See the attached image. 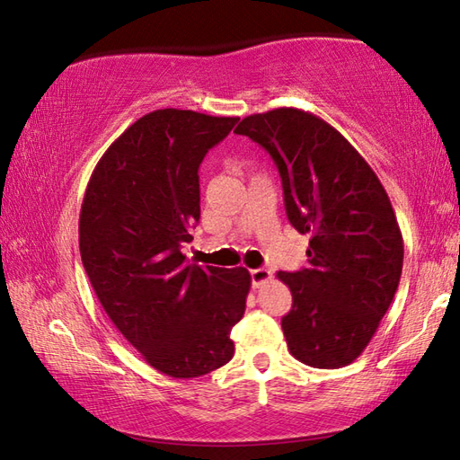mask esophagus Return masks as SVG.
Returning a JSON list of instances; mask_svg holds the SVG:
<instances>
[{
	"mask_svg": "<svg viewBox=\"0 0 460 460\" xmlns=\"http://www.w3.org/2000/svg\"><path fill=\"white\" fill-rule=\"evenodd\" d=\"M269 279H271V271L269 269H251V283H253V287H261L263 283H267Z\"/></svg>",
	"mask_w": 460,
	"mask_h": 460,
	"instance_id": "1",
	"label": "esophagus"
}]
</instances>
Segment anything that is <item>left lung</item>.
Masks as SVG:
<instances>
[{"label":"left lung","instance_id":"obj_1","mask_svg":"<svg viewBox=\"0 0 460 460\" xmlns=\"http://www.w3.org/2000/svg\"><path fill=\"white\" fill-rule=\"evenodd\" d=\"M273 157L293 227L309 235V267L279 271L293 307L281 327L291 355L314 368H341L363 353L397 293L402 235L379 177L321 117L277 107L243 119Z\"/></svg>","mask_w":460,"mask_h":460}]
</instances>
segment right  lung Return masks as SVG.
Listing matches in <instances>:
<instances>
[{
	"label": "right lung",
	"mask_w": 460,
	"mask_h": 460,
	"mask_svg": "<svg viewBox=\"0 0 460 460\" xmlns=\"http://www.w3.org/2000/svg\"><path fill=\"white\" fill-rule=\"evenodd\" d=\"M237 117L157 110L139 117L95 165L79 213V253L117 331L159 373L193 379L231 361L245 313V267L187 265L201 217L205 153Z\"/></svg>",
	"instance_id": "add662e5"
}]
</instances>
